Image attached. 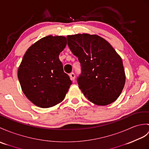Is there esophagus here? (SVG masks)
Returning <instances> with one entry per match:
<instances>
[{
    "mask_svg": "<svg viewBox=\"0 0 149 149\" xmlns=\"http://www.w3.org/2000/svg\"><path fill=\"white\" fill-rule=\"evenodd\" d=\"M69 75H70V77L71 80L72 81H74V80H75V74L74 73H70Z\"/></svg>",
    "mask_w": 149,
    "mask_h": 149,
    "instance_id": "1",
    "label": "esophagus"
}]
</instances>
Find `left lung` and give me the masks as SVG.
Instances as JSON below:
<instances>
[{
	"instance_id": "left-lung-1",
	"label": "left lung",
	"mask_w": 149,
	"mask_h": 149,
	"mask_svg": "<svg viewBox=\"0 0 149 149\" xmlns=\"http://www.w3.org/2000/svg\"><path fill=\"white\" fill-rule=\"evenodd\" d=\"M68 46L81 65L79 87L89 101L107 105L120 96L126 81L122 59L106 40L88 33L68 36Z\"/></svg>"
}]
</instances>
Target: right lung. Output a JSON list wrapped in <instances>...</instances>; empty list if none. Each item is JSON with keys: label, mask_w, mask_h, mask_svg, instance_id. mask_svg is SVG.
<instances>
[{"label": "right lung", "mask_w": 149, "mask_h": 149, "mask_svg": "<svg viewBox=\"0 0 149 149\" xmlns=\"http://www.w3.org/2000/svg\"><path fill=\"white\" fill-rule=\"evenodd\" d=\"M67 45L63 36H48L32 45L22 59L18 77L26 98L41 108L63 100L72 84L59 54Z\"/></svg>", "instance_id": "obj_1"}]
</instances>
